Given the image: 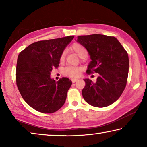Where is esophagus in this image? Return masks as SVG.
Instances as JSON below:
<instances>
[{
  "label": "esophagus",
  "instance_id": "esophagus-1",
  "mask_svg": "<svg viewBox=\"0 0 147 147\" xmlns=\"http://www.w3.org/2000/svg\"><path fill=\"white\" fill-rule=\"evenodd\" d=\"M77 80H78V79H76V78L71 79V81H72V82H73V83H75Z\"/></svg>",
  "mask_w": 147,
  "mask_h": 147
}]
</instances>
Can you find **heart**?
Segmentation results:
<instances>
[{
  "label": "heart",
  "mask_w": 147,
  "mask_h": 147,
  "mask_svg": "<svg viewBox=\"0 0 147 147\" xmlns=\"http://www.w3.org/2000/svg\"><path fill=\"white\" fill-rule=\"evenodd\" d=\"M71 49L77 55L81 58H84L88 56V50L84 47L83 45L78 43H75L72 45L71 47ZM66 53L65 51H63L61 54L60 57H59V60L61 61H63L65 58ZM82 69L79 67H74V66H71L69 65L66 67L65 68L63 69V74L65 76L70 77V78H77L80 74Z\"/></svg>",
  "instance_id": "heart-1"
}]
</instances>
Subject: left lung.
<instances>
[{
    "instance_id": "1",
    "label": "left lung",
    "mask_w": 147,
    "mask_h": 147,
    "mask_svg": "<svg viewBox=\"0 0 147 147\" xmlns=\"http://www.w3.org/2000/svg\"><path fill=\"white\" fill-rule=\"evenodd\" d=\"M77 42L90 55L87 74L98 73L95 82L84 79L82 96L90 105L104 108L118 100L126 88L129 69L127 52L115 37L101 34L80 36Z\"/></svg>"
}]
</instances>
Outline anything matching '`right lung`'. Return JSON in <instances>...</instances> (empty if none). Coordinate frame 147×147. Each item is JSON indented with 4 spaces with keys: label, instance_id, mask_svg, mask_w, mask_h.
<instances>
[{
    "label": "right lung",
    "instance_id": "right-lung-1",
    "mask_svg": "<svg viewBox=\"0 0 147 147\" xmlns=\"http://www.w3.org/2000/svg\"><path fill=\"white\" fill-rule=\"evenodd\" d=\"M74 36L39 41L19 53L16 79L22 97L39 112L52 113L61 108L72 85L68 78L56 82L51 78L53 68H58L59 57Z\"/></svg>",
    "mask_w": 147,
    "mask_h": 147
}]
</instances>
